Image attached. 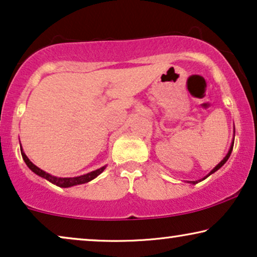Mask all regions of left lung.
<instances>
[{"instance_id":"obj_1","label":"left lung","mask_w":257,"mask_h":257,"mask_svg":"<svg viewBox=\"0 0 257 257\" xmlns=\"http://www.w3.org/2000/svg\"><path fill=\"white\" fill-rule=\"evenodd\" d=\"M234 137H235V127H234ZM233 146H234V138H233V142H231L230 149H229V151H228V153L226 154V157H224V158H223V159H222V160H221V161H220V163H219V164H217V165H216V166H215V167H214V168H213V170L209 172V173H208V174H207V175H206V177H203L202 179H200V180H195V181H188V182H189V184H193V185L198 184V182H200V181H202V180H205V179H206V178H208L210 174L215 173V172H216L217 170H220V168H221V167H222L224 164H226V161H227L228 159H229V157H230V154H231V151H233Z\"/></svg>"}]
</instances>
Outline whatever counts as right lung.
Segmentation results:
<instances>
[{
	"instance_id": "1",
	"label": "right lung",
	"mask_w": 257,
	"mask_h": 257,
	"mask_svg": "<svg viewBox=\"0 0 257 257\" xmlns=\"http://www.w3.org/2000/svg\"><path fill=\"white\" fill-rule=\"evenodd\" d=\"M21 154H22V158H23L24 163L27 164V166L29 167L30 170L34 172L35 174H37L38 177H41V178L47 179V180L49 182H51V184L58 186V187H63V188L72 187V186H76V185L86 184V182H89L91 180H93L94 178H97L100 173H103L105 168H106V166H103V167L98 168V170H96V171L90 172V173L79 175V177L58 178V177H55V175H51V174L47 173V172L43 171V170H41V168H38L36 165H34L33 163H31V161L29 160V158H28L26 156V153H24V151H23L22 147H21Z\"/></svg>"
}]
</instances>
